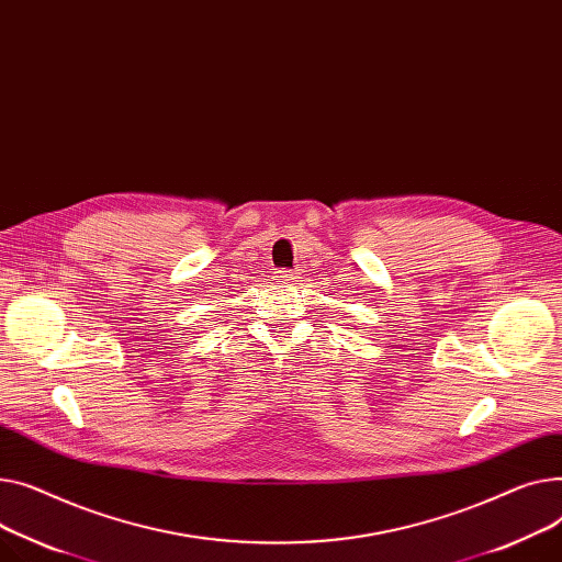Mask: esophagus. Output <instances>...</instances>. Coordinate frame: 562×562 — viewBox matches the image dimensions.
<instances>
[{"mask_svg": "<svg viewBox=\"0 0 562 562\" xmlns=\"http://www.w3.org/2000/svg\"><path fill=\"white\" fill-rule=\"evenodd\" d=\"M274 281L277 283H292L294 274L290 270H279V272H274Z\"/></svg>", "mask_w": 562, "mask_h": 562, "instance_id": "obj_1", "label": "esophagus"}]
</instances>
